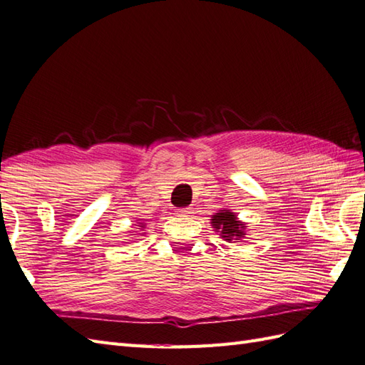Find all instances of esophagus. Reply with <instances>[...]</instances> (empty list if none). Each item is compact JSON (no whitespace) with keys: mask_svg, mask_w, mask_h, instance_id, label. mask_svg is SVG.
<instances>
[{"mask_svg":"<svg viewBox=\"0 0 365 365\" xmlns=\"http://www.w3.org/2000/svg\"><path fill=\"white\" fill-rule=\"evenodd\" d=\"M179 212L182 214V216H186V214H191V208H182V210H179Z\"/></svg>","mask_w":365,"mask_h":365,"instance_id":"esophagus-1","label":"esophagus"}]
</instances>
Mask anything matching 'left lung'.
<instances>
[{"label": "left lung", "instance_id": "obj_1", "mask_svg": "<svg viewBox=\"0 0 365 365\" xmlns=\"http://www.w3.org/2000/svg\"><path fill=\"white\" fill-rule=\"evenodd\" d=\"M211 225L222 236L223 240H240L245 237V223L240 222L235 212L222 210L211 219Z\"/></svg>", "mask_w": 365, "mask_h": 365}]
</instances>
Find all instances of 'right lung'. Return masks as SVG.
Here are the masks:
<instances>
[{
    "mask_svg": "<svg viewBox=\"0 0 365 365\" xmlns=\"http://www.w3.org/2000/svg\"><path fill=\"white\" fill-rule=\"evenodd\" d=\"M142 228H145V227H143V223H142Z\"/></svg>",
    "mask_w": 365,
    "mask_h": 365,
    "instance_id": "right-lung-1",
    "label": "right lung"
}]
</instances>
